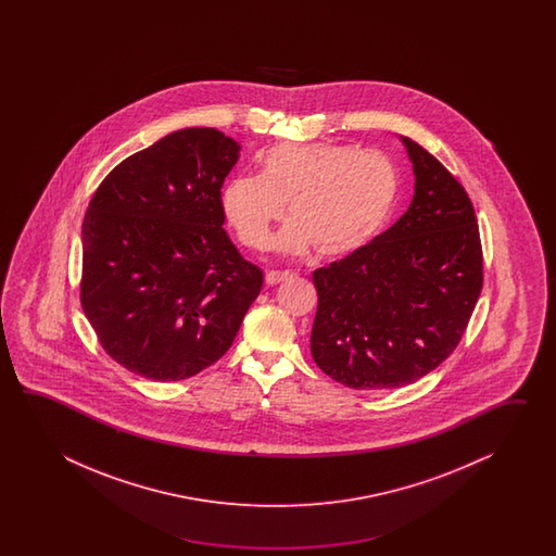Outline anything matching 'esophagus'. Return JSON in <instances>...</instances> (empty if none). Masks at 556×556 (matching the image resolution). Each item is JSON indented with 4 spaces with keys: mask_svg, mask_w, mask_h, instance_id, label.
I'll list each match as a JSON object with an SVG mask.
<instances>
[{
    "mask_svg": "<svg viewBox=\"0 0 556 556\" xmlns=\"http://www.w3.org/2000/svg\"><path fill=\"white\" fill-rule=\"evenodd\" d=\"M294 274L288 273H278V270H270V273H266V283L268 286H276V283L283 282V280H290Z\"/></svg>",
    "mask_w": 556,
    "mask_h": 556,
    "instance_id": "1",
    "label": "esophagus"
}]
</instances>
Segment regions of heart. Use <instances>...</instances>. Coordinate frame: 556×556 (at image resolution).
Segmentation results:
<instances>
[{
  "instance_id": "obj_1",
  "label": "heart",
  "mask_w": 556,
  "mask_h": 556,
  "mask_svg": "<svg viewBox=\"0 0 556 556\" xmlns=\"http://www.w3.org/2000/svg\"><path fill=\"white\" fill-rule=\"evenodd\" d=\"M400 197L397 168L386 154L336 142L280 144L262 154L261 177L226 182V223L249 249H268L288 204L292 218L276 249L343 258L367 247L390 223Z\"/></svg>"
}]
</instances>
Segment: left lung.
Returning a JSON list of instances; mask_svg holds the SVG:
<instances>
[{
  "label": "left lung",
  "mask_w": 556,
  "mask_h": 556,
  "mask_svg": "<svg viewBox=\"0 0 556 556\" xmlns=\"http://www.w3.org/2000/svg\"><path fill=\"white\" fill-rule=\"evenodd\" d=\"M407 213L367 247L318 268L312 357L352 390H393L424 378L462 340L483 288L471 201L421 144Z\"/></svg>",
  "instance_id": "1"
}]
</instances>
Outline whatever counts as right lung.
I'll use <instances>...</instances> for the list:
<instances>
[{"instance_id":"1","label":"right lung","mask_w":556,"mask_h":556,"mask_svg":"<svg viewBox=\"0 0 556 556\" xmlns=\"http://www.w3.org/2000/svg\"><path fill=\"white\" fill-rule=\"evenodd\" d=\"M240 144L175 130L118 163L85 214L81 304L106 354L153 381L192 378L235 342L264 276L225 232Z\"/></svg>"}]
</instances>
